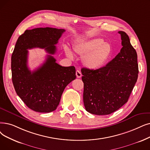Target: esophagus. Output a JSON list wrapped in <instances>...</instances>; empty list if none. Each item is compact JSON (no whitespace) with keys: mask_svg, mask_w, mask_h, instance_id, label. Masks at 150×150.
<instances>
[{"mask_svg":"<svg viewBox=\"0 0 150 150\" xmlns=\"http://www.w3.org/2000/svg\"><path fill=\"white\" fill-rule=\"evenodd\" d=\"M76 75L77 78H81L82 75H81V73L80 72L79 70H76Z\"/></svg>","mask_w":150,"mask_h":150,"instance_id":"obj_1","label":"esophagus"}]
</instances>
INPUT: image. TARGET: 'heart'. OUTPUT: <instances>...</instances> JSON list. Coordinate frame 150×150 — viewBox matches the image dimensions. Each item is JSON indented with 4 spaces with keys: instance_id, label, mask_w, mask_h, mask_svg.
I'll list each match as a JSON object with an SVG mask.
<instances>
[{
    "instance_id": "obj_1",
    "label": "heart",
    "mask_w": 150,
    "mask_h": 150,
    "mask_svg": "<svg viewBox=\"0 0 150 150\" xmlns=\"http://www.w3.org/2000/svg\"><path fill=\"white\" fill-rule=\"evenodd\" d=\"M75 53L82 57V62L91 70L99 69L103 67L111 57L112 48L102 38H96L78 44L74 48ZM65 53L70 59L74 57L70 50L66 47Z\"/></svg>"
}]
</instances>
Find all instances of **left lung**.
<instances>
[{
	"label": "left lung",
	"instance_id": "8db88e82",
	"mask_svg": "<svg viewBox=\"0 0 150 150\" xmlns=\"http://www.w3.org/2000/svg\"><path fill=\"white\" fill-rule=\"evenodd\" d=\"M122 48L105 66L81 69L83 102L86 110L97 115L111 114L127 102L137 80V52L126 32L119 31Z\"/></svg>",
	"mask_w": 150,
	"mask_h": 150
}]
</instances>
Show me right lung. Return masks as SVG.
Returning a JSON list of instances; mask_svg holds the SVG:
<instances>
[{
  "instance_id": "obj_1",
  "label": "right lung",
  "mask_w": 150,
  "mask_h": 150,
  "mask_svg": "<svg viewBox=\"0 0 150 150\" xmlns=\"http://www.w3.org/2000/svg\"><path fill=\"white\" fill-rule=\"evenodd\" d=\"M64 29L40 28L26 30L19 37L11 56L12 81L16 93L30 109L49 113L59 104L63 91L76 79L74 66L62 67L52 56ZM45 48V62L31 72L27 67L28 49Z\"/></svg>"
}]
</instances>
